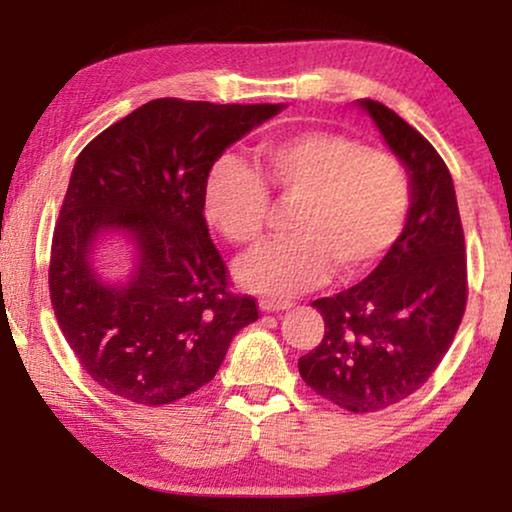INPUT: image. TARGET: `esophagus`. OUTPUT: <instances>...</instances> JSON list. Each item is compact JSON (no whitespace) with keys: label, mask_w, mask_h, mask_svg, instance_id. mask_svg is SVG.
I'll return each instance as SVG.
<instances>
[{"label":"esophagus","mask_w":512,"mask_h":512,"mask_svg":"<svg viewBox=\"0 0 512 512\" xmlns=\"http://www.w3.org/2000/svg\"><path fill=\"white\" fill-rule=\"evenodd\" d=\"M258 305H261L263 312H284L293 307L291 300H275V298H261L258 300Z\"/></svg>","instance_id":"34e87169"}]
</instances>
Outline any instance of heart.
I'll return each instance as SVG.
<instances>
[{
	"instance_id": "heart-1",
	"label": "heart",
	"mask_w": 512,
	"mask_h": 512,
	"mask_svg": "<svg viewBox=\"0 0 512 512\" xmlns=\"http://www.w3.org/2000/svg\"><path fill=\"white\" fill-rule=\"evenodd\" d=\"M263 174L282 200H296L291 237L237 263L249 289L291 296L319 284L331 265L342 277L370 268L398 240L408 216V177L396 156L335 132H303L263 151ZM270 193L261 174L223 156L205 181V214L230 242L263 237Z\"/></svg>"
}]
</instances>
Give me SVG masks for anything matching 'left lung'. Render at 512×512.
<instances>
[{
  "instance_id": "8db88e82",
  "label": "left lung",
  "mask_w": 512,
  "mask_h": 512,
  "mask_svg": "<svg viewBox=\"0 0 512 512\" xmlns=\"http://www.w3.org/2000/svg\"><path fill=\"white\" fill-rule=\"evenodd\" d=\"M359 104L410 172L408 223L363 282L314 300L326 331L298 370L326 401L363 415L405 401L436 373L464 319L468 275L445 160L396 111L375 100Z\"/></svg>"
}]
</instances>
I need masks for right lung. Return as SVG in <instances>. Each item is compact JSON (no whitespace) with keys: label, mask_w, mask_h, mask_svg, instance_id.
<instances>
[{"label":"right lung","mask_w":512,"mask_h":512,"mask_svg":"<svg viewBox=\"0 0 512 512\" xmlns=\"http://www.w3.org/2000/svg\"><path fill=\"white\" fill-rule=\"evenodd\" d=\"M282 107L160 97L79 153L48 289L67 345L102 389L139 405L179 401L214 380L233 335L258 319L256 298L233 293L209 237L205 181L230 144ZM109 232L138 249L123 285H107L92 265Z\"/></svg>","instance_id":"right-lung-1"}]
</instances>
